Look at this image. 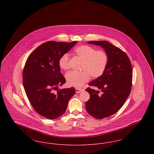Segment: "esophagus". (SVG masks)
I'll use <instances>...</instances> for the list:
<instances>
[{
	"label": "esophagus",
	"instance_id": "34e87169",
	"mask_svg": "<svg viewBox=\"0 0 154 154\" xmlns=\"http://www.w3.org/2000/svg\"><path fill=\"white\" fill-rule=\"evenodd\" d=\"M82 91V89H78V88H76L75 89V92L76 94H79Z\"/></svg>",
	"mask_w": 154,
	"mask_h": 154
}]
</instances>
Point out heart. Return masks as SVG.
<instances>
[{
	"mask_svg": "<svg viewBox=\"0 0 154 154\" xmlns=\"http://www.w3.org/2000/svg\"><path fill=\"white\" fill-rule=\"evenodd\" d=\"M75 54L83 60L81 72H70L66 74V81L69 86L80 88L88 82L91 75L94 78L102 76L109 63L107 54L104 51H96L91 46L82 45L74 50ZM59 66L62 70L69 68V56L63 54L58 60Z\"/></svg>",
	"mask_w": 154,
	"mask_h": 154,
	"instance_id": "obj_1",
	"label": "heart"
}]
</instances>
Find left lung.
<instances>
[{
    "mask_svg": "<svg viewBox=\"0 0 154 154\" xmlns=\"http://www.w3.org/2000/svg\"><path fill=\"white\" fill-rule=\"evenodd\" d=\"M88 44L99 45L109 57L105 72L100 77L89 83V85L100 90L88 88L90 95L85 108L88 113L97 119L108 117L117 112L130 94L132 87V65L128 55L120 48L107 41H91Z\"/></svg>",
    "mask_w": 154,
    "mask_h": 154,
    "instance_id": "8db88e82",
    "label": "left lung"
}]
</instances>
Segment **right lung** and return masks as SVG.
<instances>
[{
	"mask_svg": "<svg viewBox=\"0 0 154 154\" xmlns=\"http://www.w3.org/2000/svg\"><path fill=\"white\" fill-rule=\"evenodd\" d=\"M77 42H47L32 52L26 60L23 71V88L33 109L44 117L54 119L63 114L75 92L73 87L62 89L57 93L54 89L66 82L60 73L59 59Z\"/></svg>",
	"mask_w": 154,
	"mask_h": 154,
	"instance_id": "obj_1",
	"label": "right lung"
}]
</instances>
